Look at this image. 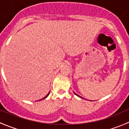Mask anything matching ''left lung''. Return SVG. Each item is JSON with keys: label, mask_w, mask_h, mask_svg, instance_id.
I'll list each match as a JSON object with an SVG mask.
<instances>
[{"label": "left lung", "mask_w": 129, "mask_h": 129, "mask_svg": "<svg viewBox=\"0 0 129 129\" xmlns=\"http://www.w3.org/2000/svg\"><path fill=\"white\" fill-rule=\"evenodd\" d=\"M75 93V95H77V96H79V97H80V96H79V95H77V93ZM81 98H82V97H81Z\"/></svg>", "instance_id": "left-lung-1"}]
</instances>
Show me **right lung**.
<instances>
[{
    "label": "right lung",
    "mask_w": 129,
    "mask_h": 129,
    "mask_svg": "<svg viewBox=\"0 0 129 129\" xmlns=\"http://www.w3.org/2000/svg\"><path fill=\"white\" fill-rule=\"evenodd\" d=\"M49 93H50V92H49V93H48V94H47V95H46V96H45V97H44V98H43V99H40V100H42V99H45V98H46V97H47V96H48V95H49Z\"/></svg>",
    "instance_id": "1"
}]
</instances>
